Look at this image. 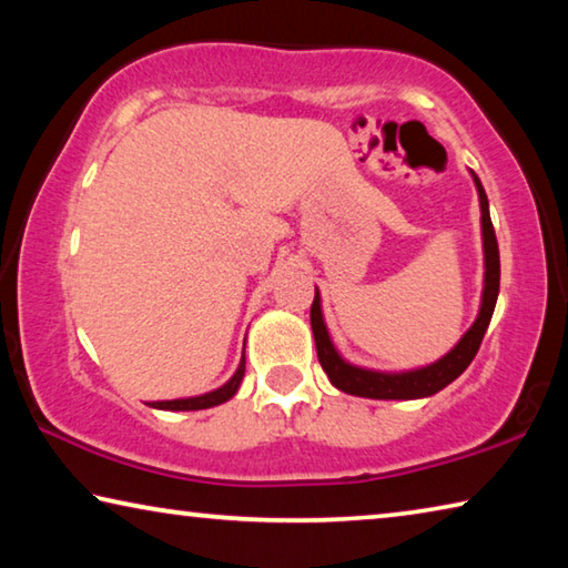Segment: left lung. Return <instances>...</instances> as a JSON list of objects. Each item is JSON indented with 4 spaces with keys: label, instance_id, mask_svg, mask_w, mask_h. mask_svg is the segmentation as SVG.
Segmentation results:
<instances>
[{
    "label": "left lung",
    "instance_id": "8db88e82",
    "mask_svg": "<svg viewBox=\"0 0 568 568\" xmlns=\"http://www.w3.org/2000/svg\"><path fill=\"white\" fill-rule=\"evenodd\" d=\"M470 178L476 182L478 190V203H480V235H484V293H480V307L478 315L470 328L464 333L454 348H450L444 358H438L430 365H420V368L410 371H373V368H361V365H353L343 358V355L335 351L331 341V333L325 328L323 321V307H321V295L318 287H315V301L311 305V328L315 338V351H318V361L323 371L328 373L331 383L343 393H351V396L361 398H376V400H416V398H428L446 388L448 383H454L460 373H464L470 361L476 358L480 348V341H484V333L491 323L496 297H498V283H501V261H498V243L494 233L491 215H488V197L486 190L476 178V172H470Z\"/></svg>",
    "mask_w": 568,
    "mask_h": 568
}]
</instances>
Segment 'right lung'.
Masks as SVG:
<instances>
[{
    "mask_svg": "<svg viewBox=\"0 0 568 568\" xmlns=\"http://www.w3.org/2000/svg\"><path fill=\"white\" fill-rule=\"evenodd\" d=\"M245 376V351H243V358H240L237 371L233 373V378H230L225 386H220L210 393H203V396H195V398H178V400H152L148 406L152 408H160V410H203V408H213L220 406V403L230 400L237 393L240 388V381Z\"/></svg>",
    "mask_w": 568,
    "mask_h": 568,
    "instance_id": "right-lung-1",
    "label": "right lung"
}]
</instances>
